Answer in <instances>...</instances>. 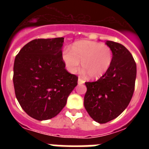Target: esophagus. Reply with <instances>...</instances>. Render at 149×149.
Masks as SVG:
<instances>
[{"instance_id": "1", "label": "esophagus", "mask_w": 149, "mask_h": 149, "mask_svg": "<svg viewBox=\"0 0 149 149\" xmlns=\"http://www.w3.org/2000/svg\"><path fill=\"white\" fill-rule=\"evenodd\" d=\"M84 83H85V81H84V79H81L80 77H79V79H78V84H84Z\"/></svg>"}]
</instances>
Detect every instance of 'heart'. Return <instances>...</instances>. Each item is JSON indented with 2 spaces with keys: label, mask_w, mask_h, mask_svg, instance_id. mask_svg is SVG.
Wrapping results in <instances>:
<instances>
[{
  "label": "heart",
  "mask_w": 149,
  "mask_h": 149,
  "mask_svg": "<svg viewBox=\"0 0 149 149\" xmlns=\"http://www.w3.org/2000/svg\"><path fill=\"white\" fill-rule=\"evenodd\" d=\"M63 62L72 73L77 72L80 66L91 79H99L110 69L113 61V52L110 46L102 43L81 40L73 43L71 49L63 51Z\"/></svg>",
  "instance_id": "b5f03b06"
}]
</instances>
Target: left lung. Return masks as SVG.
I'll return each instance as SVG.
<instances>
[{
    "label": "left lung",
    "mask_w": 149,
    "mask_h": 149,
    "mask_svg": "<svg viewBox=\"0 0 149 149\" xmlns=\"http://www.w3.org/2000/svg\"><path fill=\"white\" fill-rule=\"evenodd\" d=\"M113 52L108 71L95 82H86L84 107L93 120L105 124L120 115L128 106L134 91L136 63L120 43L107 41Z\"/></svg>",
    "instance_id": "8db88e82"
}]
</instances>
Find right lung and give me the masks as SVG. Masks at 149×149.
<instances>
[{
    "label": "right lung",
    "mask_w": 149,
    "mask_h": 149,
    "mask_svg": "<svg viewBox=\"0 0 149 149\" xmlns=\"http://www.w3.org/2000/svg\"><path fill=\"white\" fill-rule=\"evenodd\" d=\"M64 38L29 42L15 59L13 83L22 108L38 120L56 117L66 104L78 77L65 69Z\"/></svg>",
    "instance_id": "right-lung-1"
}]
</instances>
